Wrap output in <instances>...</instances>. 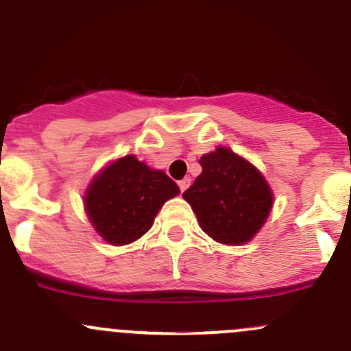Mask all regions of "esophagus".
<instances>
[{"mask_svg":"<svg viewBox=\"0 0 351 351\" xmlns=\"http://www.w3.org/2000/svg\"><path fill=\"white\" fill-rule=\"evenodd\" d=\"M190 183H192V180H190L189 176H186V178H183V180H180V182H178L180 192H185V190L190 186Z\"/></svg>","mask_w":351,"mask_h":351,"instance_id":"34e87169","label":"esophagus"}]
</instances>
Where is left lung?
Segmentation results:
<instances>
[{"label":"left lung","mask_w":351,"mask_h":351,"mask_svg":"<svg viewBox=\"0 0 351 351\" xmlns=\"http://www.w3.org/2000/svg\"><path fill=\"white\" fill-rule=\"evenodd\" d=\"M202 175L183 198L192 205L200 228L214 241L243 244L265 224L274 204L267 180L228 147L200 158Z\"/></svg>","instance_id":"1"}]
</instances>
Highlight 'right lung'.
<instances>
[{
    "label": "right lung",
    "instance_id": "obj_1",
    "mask_svg": "<svg viewBox=\"0 0 351 351\" xmlns=\"http://www.w3.org/2000/svg\"><path fill=\"white\" fill-rule=\"evenodd\" d=\"M178 192V185L165 171L151 169L136 156H125L91 182L84 202L98 234L120 246L149 231L162 204Z\"/></svg>",
    "mask_w": 351,
    "mask_h": 351
}]
</instances>
